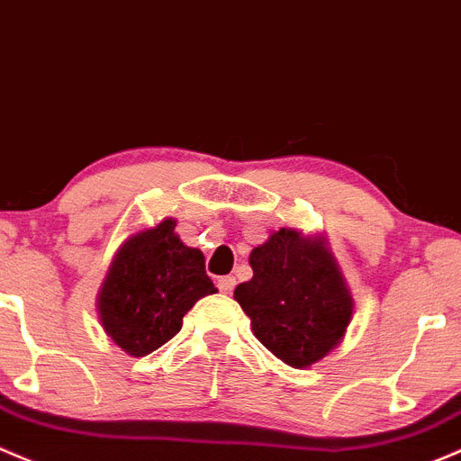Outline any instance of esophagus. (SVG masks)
Masks as SVG:
<instances>
[{
  "mask_svg": "<svg viewBox=\"0 0 461 461\" xmlns=\"http://www.w3.org/2000/svg\"><path fill=\"white\" fill-rule=\"evenodd\" d=\"M218 289H221L222 294H230L231 289L236 287V278L234 276H222V278H218Z\"/></svg>",
  "mask_w": 461,
  "mask_h": 461,
  "instance_id": "esophagus-1",
  "label": "esophagus"
}]
</instances>
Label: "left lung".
Wrapping results in <instances>:
<instances>
[{
  "label": "left lung",
  "instance_id": "obj_1",
  "mask_svg": "<svg viewBox=\"0 0 461 461\" xmlns=\"http://www.w3.org/2000/svg\"><path fill=\"white\" fill-rule=\"evenodd\" d=\"M254 276L234 289L251 331L276 357L307 369L333 351L353 318V295L324 234L283 230L249 254Z\"/></svg>",
  "mask_w": 461,
  "mask_h": 461
}]
</instances>
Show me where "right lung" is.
Here are the masks:
<instances>
[{
  "mask_svg": "<svg viewBox=\"0 0 461 461\" xmlns=\"http://www.w3.org/2000/svg\"><path fill=\"white\" fill-rule=\"evenodd\" d=\"M174 227V218H163L130 234L96 295L101 327L128 356L143 357L166 345L194 304L216 294L203 251L183 243Z\"/></svg>",
  "mask_w": 461,
  "mask_h": 461,
  "instance_id": "obj_1",
  "label": "right lung"
}]
</instances>
